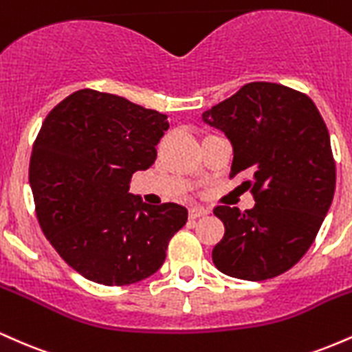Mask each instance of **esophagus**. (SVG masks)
<instances>
[{
  "instance_id": "esophagus-1",
  "label": "esophagus",
  "mask_w": 352,
  "mask_h": 352,
  "mask_svg": "<svg viewBox=\"0 0 352 352\" xmlns=\"http://www.w3.org/2000/svg\"><path fill=\"white\" fill-rule=\"evenodd\" d=\"M188 215H190V218H192V220H197V218L208 215V210L204 208V207H192L188 210Z\"/></svg>"
}]
</instances>
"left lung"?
Wrapping results in <instances>:
<instances>
[{
    "label": "left lung",
    "instance_id": "1",
    "mask_svg": "<svg viewBox=\"0 0 352 352\" xmlns=\"http://www.w3.org/2000/svg\"><path fill=\"white\" fill-rule=\"evenodd\" d=\"M233 145L230 179L245 175L252 210L218 205L225 235L212 252L221 273L263 281L288 272L313 245L336 188L329 132L305 92L245 84L201 116Z\"/></svg>",
    "mask_w": 352,
    "mask_h": 352
}]
</instances>
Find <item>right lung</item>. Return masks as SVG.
Masks as SVG:
<instances>
[{"label": "right lung", "mask_w": 352, "mask_h": 352, "mask_svg": "<svg viewBox=\"0 0 352 352\" xmlns=\"http://www.w3.org/2000/svg\"><path fill=\"white\" fill-rule=\"evenodd\" d=\"M167 129L165 114L94 89L72 92L44 119L30 162L36 217L59 256L87 280H145L187 223L182 205H147L129 193L134 172L155 162Z\"/></svg>", "instance_id": "obj_1"}]
</instances>
